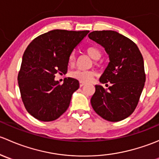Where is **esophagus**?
Segmentation results:
<instances>
[{
	"label": "esophagus",
	"instance_id": "1",
	"mask_svg": "<svg viewBox=\"0 0 159 159\" xmlns=\"http://www.w3.org/2000/svg\"><path fill=\"white\" fill-rule=\"evenodd\" d=\"M85 84V82H83V81H80V87H82Z\"/></svg>",
	"mask_w": 159,
	"mask_h": 159
}]
</instances>
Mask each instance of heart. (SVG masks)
I'll list each match as a JSON object with an SVG mask.
<instances>
[{
	"mask_svg": "<svg viewBox=\"0 0 159 159\" xmlns=\"http://www.w3.org/2000/svg\"><path fill=\"white\" fill-rule=\"evenodd\" d=\"M86 52L89 54L90 57L93 59V60H98L102 56V53H101L100 50L98 48L95 46H89L86 48ZM75 61V56L74 53L70 54L69 57H68V65H73ZM94 73L91 70H81L78 69L75 71L70 73V77L75 79L79 80L80 81H83V82H89L93 79Z\"/></svg>",
	"mask_w": 159,
	"mask_h": 159,
	"instance_id": "b5f03b06",
	"label": "heart"
}]
</instances>
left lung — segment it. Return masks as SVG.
I'll list each match as a JSON object with an SVG mask.
<instances>
[{"instance_id": "obj_1", "label": "left lung", "mask_w": 159, "mask_h": 159, "mask_svg": "<svg viewBox=\"0 0 159 159\" xmlns=\"http://www.w3.org/2000/svg\"><path fill=\"white\" fill-rule=\"evenodd\" d=\"M89 38L108 54L110 61L99 81L111 84L107 89L95 85L91 106L107 121H121L133 113L145 86L143 57L131 40L114 30H94Z\"/></svg>"}]
</instances>
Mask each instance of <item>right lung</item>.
Segmentation results:
<instances>
[{
	"label": "right lung",
	"instance_id": "add662e5",
	"mask_svg": "<svg viewBox=\"0 0 159 159\" xmlns=\"http://www.w3.org/2000/svg\"><path fill=\"white\" fill-rule=\"evenodd\" d=\"M89 32L50 30L34 38L25 50L17 81L25 108L36 119L54 121L69 107L79 81L66 78L59 84L54 77L67 73L70 54Z\"/></svg>",
	"mask_w": 159,
	"mask_h": 159
}]
</instances>
